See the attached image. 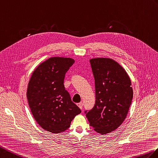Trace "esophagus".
Here are the masks:
<instances>
[{"label":"esophagus","instance_id":"1","mask_svg":"<svg viewBox=\"0 0 158 158\" xmlns=\"http://www.w3.org/2000/svg\"><path fill=\"white\" fill-rule=\"evenodd\" d=\"M77 105H78V106L80 108V109H81V110H82V107H83V103H82V102H80V103H78V104H77Z\"/></svg>","mask_w":158,"mask_h":158}]
</instances>
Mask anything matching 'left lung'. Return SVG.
I'll return each mask as SVG.
<instances>
[{"mask_svg": "<svg viewBox=\"0 0 158 158\" xmlns=\"http://www.w3.org/2000/svg\"><path fill=\"white\" fill-rule=\"evenodd\" d=\"M95 85V104L85 111L90 126L106 135L115 131L127 118L133 97L131 81L125 69L114 59H90Z\"/></svg>", "mask_w": 158, "mask_h": 158, "instance_id": "1", "label": "left lung"}]
</instances>
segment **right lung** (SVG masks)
Segmentation results:
<instances>
[{"label":"right lung","instance_id":"add662e5","mask_svg":"<svg viewBox=\"0 0 158 158\" xmlns=\"http://www.w3.org/2000/svg\"><path fill=\"white\" fill-rule=\"evenodd\" d=\"M73 63L68 57L48 59L34 69L27 86V101L35 120L54 134L69 128L73 119L81 112L64 85L65 73Z\"/></svg>","mask_w":158,"mask_h":158}]
</instances>
